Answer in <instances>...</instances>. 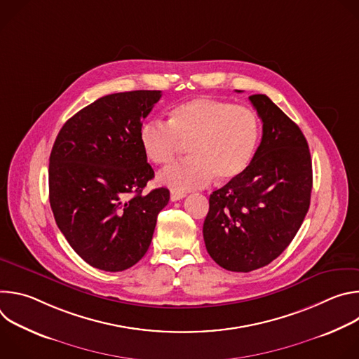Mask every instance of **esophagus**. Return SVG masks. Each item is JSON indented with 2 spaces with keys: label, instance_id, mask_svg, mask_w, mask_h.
<instances>
[{
  "label": "esophagus",
  "instance_id": "34e87169",
  "mask_svg": "<svg viewBox=\"0 0 359 359\" xmlns=\"http://www.w3.org/2000/svg\"><path fill=\"white\" fill-rule=\"evenodd\" d=\"M186 194L184 193H182V191H170V200L172 201H177V200H182L183 197H184Z\"/></svg>",
  "mask_w": 359,
  "mask_h": 359
}]
</instances>
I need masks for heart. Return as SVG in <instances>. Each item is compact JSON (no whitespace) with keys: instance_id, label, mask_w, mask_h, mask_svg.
I'll list each match as a JSON object with an SVG mask.
<instances>
[{"instance_id":"heart-1","label":"heart","mask_w":359,"mask_h":359,"mask_svg":"<svg viewBox=\"0 0 359 359\" xmlns=\"http://www.w3.org/2000/svg\"><path fill=\"white\" fill-rule=\"evenodd\" d=\"M260 119L251 108L213 97H193L170 109L168 123L142 125L139 142L149 162H173L183 144L190 156L159 173V182L173 190H190L230 183L250 168L260 142Z\"/></svg>"}]
</instances>
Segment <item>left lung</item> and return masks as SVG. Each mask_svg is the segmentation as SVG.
<instances>
[{
	"instance_id": "8db88e82",
	"label": "left lung",
	"mask_w": 359,
	"mask_h": 359,
	"mask_svg": "<svg viewBox=\"0 0 359 359\" xmlns=\"http://www.w3.org/2000/svg\"><path fill=\"white\" fill-rule=\"evenodd\" d=\"M248 99L263 122L260 146L244 175L210 194L203 224L210 257L236 273L262 269L288 247L310 209L313 189L301 129L269 96Z\"/></svg>"
}]
</instances>
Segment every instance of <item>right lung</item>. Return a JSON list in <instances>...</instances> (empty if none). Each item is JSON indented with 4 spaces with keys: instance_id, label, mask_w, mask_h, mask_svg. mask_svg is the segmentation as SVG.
Instances as JSON below:
<instances>
[{
    "instance_id": "add662e5",
    "label": "right lung",
    "mask_w": 359,
    "mask_h": 359,
    "mask_svg": "<svg viewBox=\"0 0 359 359\" xmlns=\"http://www.w3.org/2000/svg\"><path fill=\"white\" fill-rule=\"evenodd\" d=\"M161 90L102 96L65 122L49 156V203L69 245L89 266L123 271L146 254L170 198L139 142Z\"/></svg>"
}]
</instances>
